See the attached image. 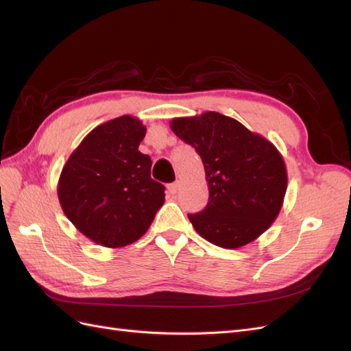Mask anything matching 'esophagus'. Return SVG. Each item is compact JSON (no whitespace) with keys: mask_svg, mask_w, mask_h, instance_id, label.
Instances as JSON below:
<instances>
[{"mask_svg":"<svg viewBox=\"0 0 351 351\" xmlns=\"http://www.w3.org/2000/svg\"><path fill=\"white\" fill-rule=\"evenodd\" d=\"M178 187H180V182H174L171 184H168V192L171 193V195H174V193H177Z\"/></svg>","mask_w":351,"mask_h":351,"instance_id":"34e87169","label":"esophagus"}]
</instances>
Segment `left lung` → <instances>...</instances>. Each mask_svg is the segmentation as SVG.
<instances>
[{"mask_svg":"<svg viewBox=\"0 0 351 351\" xmlns=\"http://www.w3.org/2000/svg\"><path fill=\"white\" fill-rule=\"evenodd\" d=\"M171 130L193 146L205 167L208 205L189 219L215 246L237 249L267 231L287 190L281 154L265 137L214 111L171 121Z\"/></svg>","mask_w":351,"mask_h":351,"instance_id":"left-lung-1","label":"left lung"}]
</instances>
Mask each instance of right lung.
<instances>
[{"instance_id": "right-lung-1", "label": "right lung", "mask_w": 351, "mask_h": 351, "mask_svg": "<svg viewBox=\"0 0 351 351\" xmlns=\"http://www.w3.org/2000/svg\"><path fill=\"white\" fill-rule=\"evenodd\" d=\"M146 127L123 115L84 137L62 168L58 199L82 234L105 247L139 240L164 205L165 187L151 178V156L139 151Z\"/></svg>"}]
</instances>
